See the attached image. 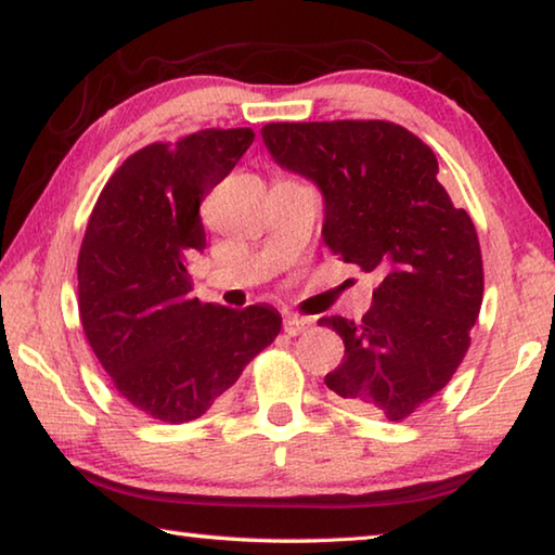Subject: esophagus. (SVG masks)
I'll return each instance as SVG.
<instances>
[{"label":"esophagus","instance_id":"esophagus-1","mask_svg":"<svg viewBox=\"0 0 555 555\" xmlns=\"http://www.w3.org/2000/svg\"><path fill=\"white\" fill-rule=\"evenodd\" d=\"M313 327V321L311 318H298V315H286L284 318V333L296 337L300 333H308Z\"/></svg>","mask_w":555,"mask_h":555}]
</instances>
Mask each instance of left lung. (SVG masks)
Listing matches in <instances>:
<instances>
[{"label": "left lung", "instance_id": "8db88e82", "mask_svg": "<svg viewBox=\"0 0 555 555\" xmlns=\"http://www.w3.org/2000/svg\"><path fill=\"white\" fill-rule=\"evenodd\" d=\"M261 139L321 191L325 247L379 279L360 323L318 321L345 343L327 389L354 411L406 418L453 377L480 315L473 220L438 183L436 154L391 121H276Z\"/></svg>", "mask_w": 555, "mask_h": 555}]
</instances>
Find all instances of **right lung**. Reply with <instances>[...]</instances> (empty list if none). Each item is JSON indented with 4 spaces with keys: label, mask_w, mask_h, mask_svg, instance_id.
Instances as JSON below:
<instances>
[{
    "label": "right lung",
    "mask_w": 555,
    "mask_h": 555,
    "mask_svg": "<svg viewBox=\"0 0 555 555\" xmlns=\"http://www.w3.org/2000/svg\"><path fill=\"white\" fill-rule=\"evenodd\" d=\"M251 142V129H205L144 146L102 188L82 240L78 308L92 352L131 406L166 424L222 403L281 331L267 304H201L188 274L205 249L201 203Z\"/></svg>",
    "instance_id": "1"
}]
</instances>
